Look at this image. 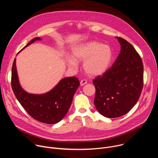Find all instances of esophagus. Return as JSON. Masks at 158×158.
<instances>
[{
  "instance_id": "34e87169",
  "label": "esophagus",
  "mask_w": 158,
  "mask_h": 158,
  "mask_svg": "<svg viewBox=\"0 0 158 158\" xmlns=\"http://www.w3.org/2000/svg\"><path fill=\"white\" fill-rule=\"evenodd\" d=\"M87 81L86 79H82L80 82V84L81 85H84L85 84H87Z\"/></svg>"
}]
</instances>
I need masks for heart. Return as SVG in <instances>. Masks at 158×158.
<instances>
[{
    "instance_id": "obj_1",
    "label": "heart",
    "mask_w": 158,
    "mask_h": 158,
    "mask_svg": "<svg viewBox=\"0 0 158 158\" xmlns=\"http://www.w3.org/2000/svg\"><path fill=\"white\" fill-rule=\"evenodd\" d=\"M113 52L107 44L92 41L81 45L73 50V57L68 58L69 65L76 67L77 61H84L85 72L91 76L104 74L109 67Z\"/></svg>"
}]
</instances>
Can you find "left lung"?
<instances>
[{
	"mask_svg": "<svg viewBox=\"0 0 158 158\" xmlns=\"http://www.w3.org/2000/svg\"><path fill=\"white\" fill-rule=\"evenodd\" d=\"M121 52L102 76L93 80L96 88L94 105L108 118L126 114L136 104L143 87V64L136 49L125 39L116 37Z\"/></svg>",
	"mask_w": 158,
	"mask_h": 158,
	"instance_id": "left-lung-1",
	"label": "left lung"
}]
</instances>
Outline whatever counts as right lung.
I'll list each match as a JSON object with an SVG mask.
<instances>
[{
  "instance_id": "obj_1",
  "label": "right lung",
  "mask_w": 158,
  "mask_h": 158,
  "mask_svg": "<svg viewBox=\"0 0 158 158\" xmlns=\"http://www.w3.org/2000/svg\"><path fill=\"white\" fill-rule=\"evenodd\" d=\"M35 37L22 49H24L35 40ZM80 82L76 77H65L49 92L43 94H29L20 85L15 65V59L12 67L11 85L13 92L21 106L34 119L48 124L61 121L70 108L74 95Z\"/></svg>"
}]
</instances>
